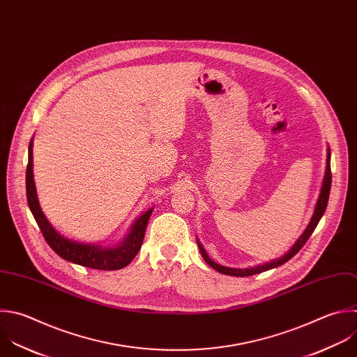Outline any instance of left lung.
Wrapping results in <instances>:
<instances>
[{
    "instance_id": "obj_1",
    "label": "left lung",
    "mask_w": 357,
    "mask_h": 357,
    "mask_svg": "<svg viewBox=\"0 0 357 357\" xmlns=\"http://www.w3.org/2000/svg\"><path fill=\"white\" fill-rule=\"evenodd\" d=\"M331 182H332V175H331V151L328 150V157H326V169H325V176H324V181H322V188H321V193H319V197H318V202H317V206H315V210H314V214L311 217V221L308 224V227L305 228V231L300 235V238L296 241V244L291 247V250L283 255L282 258L276 259V261H272V262H268V264H264V265H258V266H254V268H247V269H235V268H227V266H222V265H218L215 262H213L208 255L206 254L204 248L202 247V244L197 241V245H199V250H200V254L203 257V259L207 262V265H210L214 271L222 273V275H228V276H236V278H245V276H252V275H257V273H261V272H265V271H269V269H273V268H278L280 265H283L284 262H287L289 259H291L303 247L304 244L307 243V240L310 238V235L314 232L317 224L319 222L321 217L324 215L325 210H326V204H328V199H329V192H331Z\"/></svg>"
}]
</instances>
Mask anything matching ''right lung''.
<instances>
[{
  "label": "right lung",
  "instance_id": "right-lung-1",
  "mask_svg": "<svg viewBox=\"0 0 357 357\" xmlns=\"http://www.w3.org/2000/svg\"><path fill=\"white\" fill-rule=\"evenodd\" d=\"M32 142L33 140H31L29 143V157H28V167H26V197H28L29 208L50 248L63 259L85 268H91V269L117 271L128 266L142 248L146 227L153 213V208L147 210L143 215H140L133 222L130 232L128 234L123 243L116 247L105 248L96 244H84V243L66 238L64 235L56 231V228L49 222V220L46 218V215L40 208L38 195H36V186L33 181V157H32L33 143Z\"/></svg>",
  "mask_w": 357,
  "mask_h": 357
}]
</instances>
